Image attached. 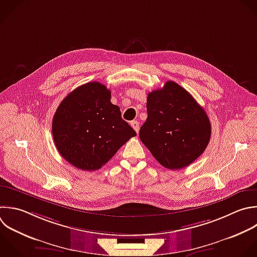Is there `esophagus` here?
Segmentation results:
<instances>
[{"instance_id":"obj_1","label":"esophagus","mask_w":257,"mask_h":257,"mask_svg":"<svg viewBox=\"0 0 257 257\" xmlns=\"http://www.w3.org/2000/svg\"><path fill=\"white\" fill-rule=\"evenodd\" d=\"M131 124H132L133 128H134L137 133H139V128H140V123H139V121L134 120V121H132V122H131Z\"/></svg>"}]
</instances>
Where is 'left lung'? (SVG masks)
I'll use <instances>...</instances> for the list:
<instances>
[{
    "label": "left lung",
    "instance_id": "8db88e82",
    "mask_svg": "<svg viewBox=\"0 0 257 257\" xmlns=\"http://www.w3.org/2000/svg\"><path fill=\"white\" fill-rule=\"evenodd\" d=\"M148 117L140 139L165 168L180 170L197 160L211 138L204 108L182 86L167 81L147 97Z\"/></svg>",
    "mask_w": 257,
    "mask_h": 257
}]
</instances>
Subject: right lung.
<instances>
[{
    "instance_id": "1",
    "label": "right lung",
    "mask_w": 257,
    "mask_h": 257,
    "mask_svg": "<svg viewBox=\"0 0 257 257\" xmlns=\"http://www.w3.org/2000/svg\"><path fill=\"white\" fill-rule=\"evenodd\" d=\"M110 97L105 85L88 82L70 92L54 113L52 135L56 149L80 170L100 169L137 136Z\"/></svg>"
}]
</instances>
